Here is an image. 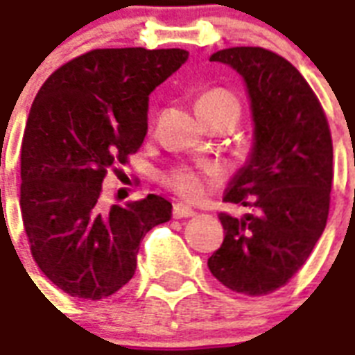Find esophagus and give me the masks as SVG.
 <instances>
[{
    "label": "esophagus",
    "mask_w": 355,
    "mask_h": 355,
    "mask_svg": "<svg viewBox=\"0 0 355 355\" xmlns=\"http://www.w3.org/2000/svg\"><path fill=\"white\" fill-rule=\"evenodd\" d=\"M189 216H194V209H191L185 203H175L174 218H189Z\"/></svg>",
    "instance_id": "34e87169"
}]
</instances>
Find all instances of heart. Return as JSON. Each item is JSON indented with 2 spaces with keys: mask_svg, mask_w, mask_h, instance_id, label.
<instances>
[{
  "mask_svg": "<svg viewBox=\"0 0 355 355\" xmlns=\"http://www.w3.org/2000/svg\"><path fill=\"white\" fill-rule=\"evenodd\" d=\"M196 109L198 111H203V109H235L237 112H241L237 98L224 89H213L203 92L196 100ZM205 178L216 180L218 170H194L191 166H178L164 175V183L183 198H198L203 192V180Z\"/></svg>",
  "mask_w": 355,
  "mask_h": 355,
  "instance_id": "1",
  "label": "heart"
}]
</instances>
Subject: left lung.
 I'll list each match as a JSON object with an SVG mask.
<instances>
[{
  "label": "left lung",
  "instance_id": "left-lung-1",
  "mask_svg": "<svg viewBox=\"0 0 355 355\" xmlns=\"http://www.w3.org/2000/svg\"><path fill=\"white\" fill-rule=\"evenodd\" d=\"M244 79L254 146L224 191L250 207L220 213L224 243L207 261L227 289L263 296L300 270L322 235L334 180V146L320 101L295 66L263 48H227L209 57Z\"/></svg>",
  "mask_w": 355,
  "mask_h": 355
}]
</instances>
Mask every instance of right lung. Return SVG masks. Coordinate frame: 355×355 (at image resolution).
Returning a JSON list of instances; mask_svg holds the SVG:
<instances>
[{
  "label": "right lung",
  "instance_id": "obj_1",
  "mask_svg": "<svg viewBox=\"0 0 355 355\" xmlns=\"http://www.w3.org/2000/svg\"><path fill=\"white\" fill-rule=\"evenodd\" d=\"M185 49H92L38 90L21 140L20 209L33 259L66 295L101 300L133 277L140 241L172 216L157 194L103 207L107 170L148 131V96L185 64Z\"/></svg>",
  "mask_w": 355,
  "mask_h": 355
}]
</instances>
